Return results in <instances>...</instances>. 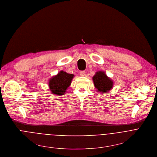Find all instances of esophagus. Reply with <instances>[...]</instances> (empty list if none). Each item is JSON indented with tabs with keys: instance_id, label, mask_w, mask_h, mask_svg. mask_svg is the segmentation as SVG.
Masks as SVG:
<instances>
[{
	"instance_id": "obj_1",
	"label": "esophagus",
	"mask_w": 157,
	"mask_h": 157,
	"mask_svg": "<svg viewBox=\"0 0 157 157\" xmlns=\"http://www.w3.org/2000/svg\"><path fill=\"white\" fill-rule=\"evenodd\" d=\"M85 74H86L85 71H81V72H80V75L82 76V77H83V76L85 75Z\"/></svg>"
}]
</instances>
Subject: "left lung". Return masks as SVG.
Returning a JSON list of instances; mask_svg holds the SVG:
<instances>
[{
  "mask_svg": "<svg viewBox=\"0 0 157 157\" xmlns=\"http://www.w3.org/2000/svg\"><path fill=\"white\" fill-rule=\"evenodd\" d=\"M97 90L101 93L109 92L113 85V80L103 71H98L92 78Z\"/></svg>",
  "mask_w": 157,
  "mask_h": 157,
  "instance_id": "8db88e82",
  "label": "left lung"
}]
</instances>
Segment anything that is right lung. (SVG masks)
<instances>
[{
	"label": "right lung",
	"instance_id": "right-lung-1",
	"mask_svg": "<svg viewBox=\"0 0 157 157\" xmlns=\"http://www.w3.org/2000/svg\"><path fill=\"white\" fill-rule=\"evenodd\" d=\"M74 77V74H68L63 71H60L49 80L50 91L56 95H64L67 88L71 85Z\"/></svg>",
	"mask_w": 157,
	"mask_h": 157
}]
</instances>
